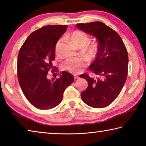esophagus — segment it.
<instances>
[{
	"label": "esophagus",
	"instance_id": "esophagus-1",
	"mask_svg": "<svg viewBox=\"0 0 146 146\" xmlns=\"http://www.w3.org/2000/svg\"><path fill=\"white\" fill-rule=\"evenodd\" d=\"M74 78L75 79H78V78H79V76H77V75H74Z\"/></svg>",
	"mask_w": 146,
	"mask_h": 146
}]
</instances>
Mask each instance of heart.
<instances>
[{
    "mask_svg": "<svg viewBox=\"0 0 146 146\" xmlns=\"http://www.w3.org/2000/svg\"><path fill=\"white\" fill-rule=\"evenodd\" d=\"M71 41L76 47H83L90 40L88 35L85 32L76 30L73 31L70 36ZM88 51L92 55H95L98 51V45L96 43H91L88 46ZM56 54L57 51L56 50ZM88 59L84 57L70 58L64 62L63 68L73 73L80 72L88 64Z\"/></svg>",
    "mask_w": 146,
    "mask_h": 146,
    "instance_id": "b5f03b06",
    "label": "heart"
}]
</instances>
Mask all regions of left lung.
I'll use <instances>...</instances> for the list:
<instances>
[{
    "label": "left lung",
    "instance_id": "8db88e82",
    "mask_svg": "<svg viewBox=\"0 0 146 146\" xmlns=\"http://www.w3.org/2000/svg\"><path fill=\"white\" fill-rule=\"evenodd\" d=\"M76 26L98 39L97 57L90 66L96 77L87 73L80 75L88 82L81 98L91 107L105 108L118 97L127 79V49L119 35L104 23L97 21L76 24Z\"/></svg>",
    "mask_w": 146,
    "mask_h": 146
}]
</instances>
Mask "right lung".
I'll list each match as a JSON object with an SVG mask.
<instances>
[{"label":"right lung","mask_w":146,"mask_h":146,"mask_svg":"<svg viewBox=\"0 0 146 146\" xmlns=\"http://www.w3.org/2000/svg\"><path fill=\"white\" fill-rule=\"evenodd\" d=\"M67 29L66 25H49L33 31L20 49L17 59V77L26 98L39 110H49L61 102L64 91L74 81L66 71L58 78H48L55 59L56 42ZM57 75V74H56Z\"/></svg>","instance_id":"obj_1"}]
</instances>
